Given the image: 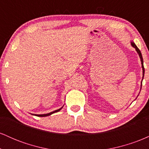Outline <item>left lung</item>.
<instances>
[{
    "label": "left lung",
    "instance_id": "left-lung-1",
    "mask_svg": "<svg viewBox=\"0 0 149 149\" xmlns=\"http://www.w3.org/2000/svg\"><path fill=\"white\" fill-rule=\"evenodd\" d=\"M131 45L133 47H134L135 49H136V51L137 52L138 54H139V56L140 57V59H141V67H142V70H143V77H142V80L143 78V76H144V67H143V57H142V55H141V51L139 50V49L137 47H136V45H135V43L134 42H131ZM141 85H142V80H141Z\"/></svg>",
    "mask_w": 149,
    "mask_h": 149
}]
</instances>
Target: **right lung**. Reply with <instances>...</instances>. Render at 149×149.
<instances>
[{
  "label": "right lung",
  "instance_id": "right-lung-1",
  "mask_svg": "<svg viewBox=\"0 0 149 149\" xmlns=\"http://www.w3.org/2000/svg\"><path fill=\"white\" fill-rule=\"evenodd\" d=\"M61 109H62V107L60 108V109H57V110H56V111H52V112H50V113H46V114H40V115H38V114H34V116H39V117H45V116H50V115H52V113H56V112H58V111H60Z\"/></svg>",
  "mask_w": 149,
  "mask_h": 149
}]
</instances>
